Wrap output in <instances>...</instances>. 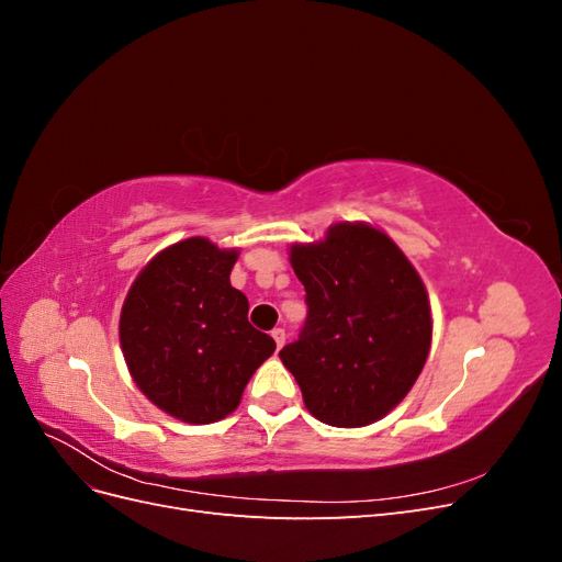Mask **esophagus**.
Masks as SVG:
<instances>
[{
	"mask_svg": "<svg viewBox=\"0 0 562 562\" xmlns=\"http://www.w3.org/2000/svg\"><path fill=\"white\" fill-rule=\"evenodd\" d=\"M271 337H274V342H277L279 349L285 345V330H283V328H274V330H271Z\"/></svg>",
	"mask_w": 562,
	"mask_h": 562,
	"instance_id": "obj_1",
	"label": "esophagus"
}]
</instances>
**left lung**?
<instances>
[{"label": "left lung", "mask_w": 562, "mask_h": 562, "mask_svg": "<svg viewBox=\"0 0 562 562\" xmlns=\"http://www.w3.org/2000/svg\"><path fill=\"white\" fill-rule=\"evenodd\" d=\"M307 321L279 356L307 411L330 427H366L396 407L427 361L431 310L415 267L386 234L339 223L291 248Z\"/></svg>", "instance_id": "obj_1"}]
</instances>
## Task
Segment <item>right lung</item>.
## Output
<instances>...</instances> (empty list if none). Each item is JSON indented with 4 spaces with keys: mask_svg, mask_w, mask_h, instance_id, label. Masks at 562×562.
I'll return each instance as SVG.
<instances>
[{
    "mask_svg": "<svg viewBox=\"0 0 562 562\" xmlns=\"http://www.w3.org/2000/svg\"><path fill=\"white\" fill-rule=\"evenodd\" d=\"M236 250L184 239L161 250L126 295L119 339L143 394L190 424L236 411L255 370L274 353L248 323V300L229 283Z\"/></svg>",
    "mask_w": 562,
    "mask_h": 562,
    "instance_id": "obj_1",
    "label": "right lung"
}]
</instances>
